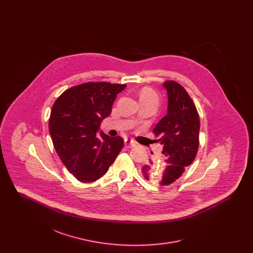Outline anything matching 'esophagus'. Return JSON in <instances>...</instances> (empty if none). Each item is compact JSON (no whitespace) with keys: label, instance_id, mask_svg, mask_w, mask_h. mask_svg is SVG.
Masks as SVG:
<instances>
[{"label":"esophagus","instance_id":"obj_1","mask_svg":"<svg viewBox=\"0 0 253 253\" xmlns=\"http://www.w3.org/2000/svg\"><path fill=\"white\" fill-rule=\"evenodd\" d=\"M124 145H125L126 148H131V147H133L135 145V142L132 140V139H130V138H126L124 140Z\"/></svg>","mask_w":253,"mask_h":253}]
</instances>
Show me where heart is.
Here are the masks:
<instances>
[{
    "label": "heart",
    "mask_w": 253,
    "mask_h": 253,
    "mask_svg": "<svg viewBox=\"0 0 253 253\" xmlns=\"http://www.w3.org/2000/svg\"><path fill=\"white\" fill-rule=\"evenodd\" d=\"M139 96H140V99H148V98H153V99H156L157 100V93L150 87H144L141 89L140 93H139Z\"/></svg>",
    "instance_id": "b5f03b06"
}]
</instances>
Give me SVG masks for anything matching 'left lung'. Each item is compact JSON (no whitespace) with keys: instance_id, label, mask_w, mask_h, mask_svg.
<instances>
[{"instance_id":"obj_1","label":"left lung","mask_w":253,"mask_h":253,"mask_svg":"<svg viewBox=\"0 0 253 253\" xmlns=\"http://www.w3.org/2000/svg\"><path fill=\"white\" fill-rule=\"evenodd\" d=\"M163 87L168 96L167 115L160 120L153 131L163 149L157 163H146L142 173L147 181L155 179L157 169L161 166L164 172L157 180L161 185H168L178 178L196 157L200 121L192 98L180 84L166 82Z\"/></svg>"}]
</instances>
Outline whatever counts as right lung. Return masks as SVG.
I'll return each mask as SVG.
<instances>
[{"instance_id": "right-lung-1", "label": "right lung", "mask_w": 253, "mask_h": 253, "mask_svg": "<svg viewBox=\"0 0 253 253\" xmlns=\"http://www.w3.org/2000/svg\"><path fill=\"white\" fill-rule=\"evenodd\" d=\"M126 84L88 83L66 90L54 103L49 132L61 162L81 182L101 177L123 148L121 136L100 131L101 121Z\"/></svg>"}]
</instances>
